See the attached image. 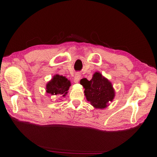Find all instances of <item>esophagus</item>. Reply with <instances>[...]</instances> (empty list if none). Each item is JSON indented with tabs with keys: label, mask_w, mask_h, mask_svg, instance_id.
I'll list each match as a JSON object with an SVG mask.
<instances>
[{
	"label": "esophagus",
	"mask_w": 157,
	"mask_h": 157,
	"mask_svg": "<svg viewBox=\"0 0 157 157\" xmlns=\"http://www.w3.org/2000/svg\"><path fill=\"white\" fill-rule=\"evenodd\" d=\"M80 78H81V75H80V74H79V73H76L75 76H74V82L78 83L79 79H80Z\"/></svg>",
	"instance_id": "obj_1"
}]
</instances>
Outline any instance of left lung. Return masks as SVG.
Returning a JSON list of instances; mask_svg holds the SVG:
<instances>
[{
    "label": "left lung",
    "mask_w": 157,
    "mask_h": 157,
    "mask_svg": "<svg viewBox=\"0 0 157 157\" xmlns=\"http://www.w3.org/2000/svg\"><path fill=\"white\" fill-rule=\"evenodd\" d=\"M80 84L84 90L86 100L95 109H103L107 107L115 96V91L111 82L98 71L93 74L91 80L83 78Z\"/></svg>",
    "instance_id": "1"
}]
</instances>
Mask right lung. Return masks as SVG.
<instances>
[{
  "label": "right lung",
  "instance_id": "1",
  "mask_svg": "<svg viewBox=\"0 0 157 157\" xmlns=\"http://www.w3.org/2000/svg\"><path fill=\"white\" fill-rule=\"evenodd\" d=\"M70 82L66 77L56 74L46 85V92L51 95L66 96L71 86Z\"/></svg>",
  "mask_w": 157,
  "mask_h": 157
}]
</instances>
